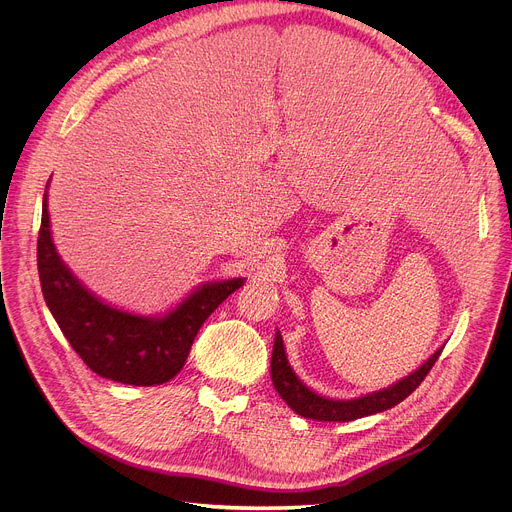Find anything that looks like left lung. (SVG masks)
<instances>
[{
	"label": "left lung",
	"mask_w": 512,
	"mask_h": 512,
	"mask_svg": "<svg viewBox=\"0 0 512 512\" xmlns=\"http://www.w3.org/2000/svg\"><path fill=\"white\" fill-rule=\"evenodd\" d=\"M442 348H437L423 364L413 371L409 377L393 383L387 389L373 391L356 399H328L318 395L316 391L308 389L294 369L289 367V360L285 354L283 338L279 330L275 332V342H273V352H271V381L279 397L294 409L298 415L306 419H316V421H352L358 417H367L375 415L381 411H387L401 403L405 397H409L421 381L427 377L435 360L440 358Z\"/></svg>",
	"instance_id": "8db88e82"
}]
</instances>
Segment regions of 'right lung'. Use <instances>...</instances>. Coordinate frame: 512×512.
<instances>
[{
	"label": "right lung",
	"instance_id": "obj_1",
	"mask_svg": "<svg viewBox=\"0 0 512 512\" xmlns=\"http://www.w3.org/2000/svg\"><path fill=\"white\" fill-rule=\"evenodd\" d=\"M38 275L50 314L87 367L103 379L133 387H154L174 379L204 320L245 283L243 277L202 283L164 316L113 308L91 294L56 253L48 192L38 233Z\"/></svg>",
	"mask_w": 512,
	"mask_h": 512
}]
</instances>
